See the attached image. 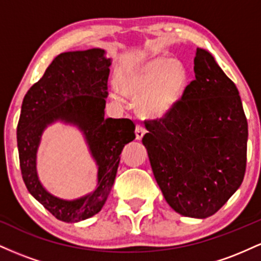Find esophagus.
Returning a JSON list of instances; mask_svg holds the SVG:
<instances>
[{
    "label": "esophagus",
    "mask_w": 261,
    "mask_h": 261,
    "mask_svg": "<svg viewBox=\"0 0 261 261\" xmlns=\"http://www.w3.org/2000/svg\"><path fill=\"white\" fill-rule=\"evenodd\" d=\"M135 134H136V140H142V137L145 136L146 128L142 126V125H136V130H135Z\"/></svg>",
    "instance_id": "esophagus-1"
}]
</instances>
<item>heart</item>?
<instances>
[{
	"instance_id": "obj_1",
	"label": "heart",
	"mask_w": 261,
	"mask_h": 261,
	"mask_svg": "<svg viewBox=\"0 0 261 261\" xmlns=\"http://www.w3.org/2000/svg\"><path fill=\"white\" fill-rule=\"evenodd\" d=\"M187 83L188 70L180 60L154 56L121 67L112 98L121 103L124 95L136 103L141 116L160 119L180 99Z\"/></svg>"
}]
</instances>
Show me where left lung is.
<instances>
[{
  "mask_svg": "<svg viewBox=\"0 0 261 261\" xmlns=\"http://www.w3.org/2000/svg\"><path fill=\"white\" fill-rule=\"evenodd\" d=\"M195 80L142 143L164 199L181 216L206 218L243 181L248 122L239 92L207 50L197 47Z\"/></svg>",
  "mask_w": 261,
  "mask_h": 261,
  "instance_id": "obj_1",
  "label": "left lung"
}]
</instances>
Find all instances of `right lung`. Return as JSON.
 Segmentation results:
<instances>
[{
	"label": "right lung",
	"instance_id": "add662e5",
	"mask_svg": "<svg viewBox=\"0 0 261 261\" xmlns=\"http://www.w3.org/2000/svg\"><path fill=\"white\" fill-rule=\"evenodd\" d=\"M110 65L106 50L97 47L60 54L22 103L17 145L23 180L50 214L67 223L87 220L100 211L115 180L122 148L135 139L133 121L104 118ZM55 122L74 126L84 135L98 168L97 187L79 199L53 196L38 179L36 157L41 136Z\"/></svg>",
	"mask_w": 261,
	"mask_h": 261
}]
</instances>
